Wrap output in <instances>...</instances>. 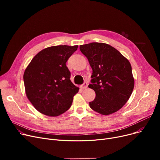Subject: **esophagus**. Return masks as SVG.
I'll return each mask as SVG.
<instances>
[{
	"mask_svg": "<svg viewBox=\"0 0 160 160\" xmlns=\"http://www.w3.org/2000/svg\"><path fill=\"white\" fill-rule=\"evenodd\" d=\"M88 83L87 82H85V83H83L82 85H81V88L82 89H86L87 88H88Z\"/></svg>",
	"mask_w": 160,
	"mask_h": 160,
	"instance_id": "obj_1",
	"label": "esophagus"
}]
</instances>
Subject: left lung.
<instances>
[{
	"label": "left lung",
	"instance_id": "left-lung-1",
	"mask_svg": "<svg viewBox=\"0 0 160 160\" xmlns=\"http://www.w3.org/2000/svg\"><path fill=\"white\" fill-rule=\"evenodd\" d=\"M93 69L89 88L95 92L89 106L104 115L113 113L127 103L134 87L130 62L118 50L104 43L80 46Z\"/></svg>",
	"mask_w": 160,
	"mask_h": 160
}]
</instances>
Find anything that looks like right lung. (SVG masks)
<instances>
[{
    "mask_svg": "<svg viewBox=\"0 0 160 160\" xmlns=\"http://www.w3.org/2000/svg\"><path fill=\"white\" fill-rule=\"evenodd\" d=\"M77 48L78 45L47 47L33 57L25 69L27 97L40 113L56 117L71 108L79 88L71 82L66 62Z\"/></svg>",
    "mask_w": 160,
    "mask_h": 160,
    "instance_id": "right-lung-1",
    "label": "right lung"
}]
</instances>
